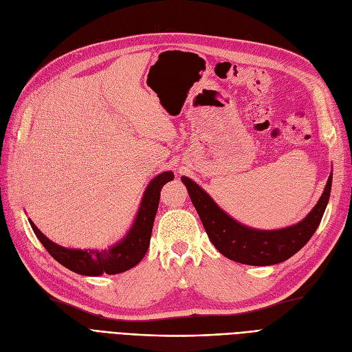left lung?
Instances as JSON below:
<instances>
[{
  "mask_svg": "<svg viewBox=\"0 0 352 352\" xmlns=\"http://www.w3.org/2000/svg\"><path fill=\"white\" fill-rule=\"evenodd\" d=\"M187 187L192 206L205 226L209 240L217 250L236 263L270 266L292 257L307 244L319 226L331 197L332 173L319 201L302 221L280 230H257L231 218L199 184L188 177H181Z\"/></svg>",
  "mask_w": 352,
  "mask_h": 352,
  "instance_id": "obj_1",
  "label": "left lung"
}]
</instances>
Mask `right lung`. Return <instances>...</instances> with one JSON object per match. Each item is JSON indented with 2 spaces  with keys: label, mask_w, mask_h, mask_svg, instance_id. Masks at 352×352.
<instances>
[{
  "label": "right lung",
  "mask_w": 352,
  "mask_h": 352,
  "mask_svg": "<svg viewBox=\"0 0 352 352\" xmlns=\"http://www.w3.org/2000/svg\"><path fill=\"white\" fill-rule=\"evenodd\" d=\"M173 179V171H165L152 178L143 192L140 208L129 232L118 243L105 248V250H98V248L80 250V248H67L58 245L51 241L48 236H45L30 219L29 223L42 245L47 248V252L67 269L85 276L121 274V272H126L140 263V260L144 257L151 244V235L157 205H160L161 190L168 181Z\"/></svg>",
  "instance_id": "obj_1"
}]
</instances>
